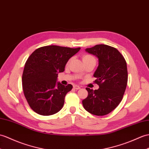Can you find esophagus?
Wrapping results in <instances>:
<instances>
[{
    "label": "esophagus",
    "mask_w": 149,
    "mask_h": 149,
    "mask_svg": "<svg viewBox=\"0 0 149 149\" xmlns=\"http://www.w3.org/2000/svg\"><path fill=\"white\" fill-rule=\"evenodd\" d=\"M80 88H81L79 87V86H77V85H74V89H76V90H78V89H79Z\"/></svg>",
    "instance_id": "obj_1"
}]
</instances>
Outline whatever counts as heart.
<instances>
[{"label":"heart","mask_w":149,"mask_h":149,"mask_svg":"<svg viewBox=\"0 0 149 149\" xmlns=\"http://www.w3.org/2000/svg\"><path fill=\"white\" fill-rule=\"evenodd\" d=\"M95 60V58L92 56L91 55L89 54H84V56H82V60L85 61V60Z\"/></svg>","instance_id":"1"}]
</instances>
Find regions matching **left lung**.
Listing matches in <instances>:
<instances>
[{
    "mask_svg": "<svg viewBox=\"0 0 149 149\" xmlns=\"http://www.w3.org/2000/svg\"><path fill=\"white\" fill-rule=\"evenodd\" d=\"M85 51L98 59V66L93 76L99 88H86L88 96L82 100L86 110L95 116L111 112L121 102L127 82L125 59L116 48L105 44L96 45Z\"/></svg>",
    "mask_w": 149,
    "mask_h": 149,
    "instance_id": "obj_1",
    "label": "left lung"
}]
</instances>
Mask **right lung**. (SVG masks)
Listing matches in <instances>:
<instances>
[{
    "label": "right lung",
    "instance_id": "right-lung-1",
    "mask_svg": "<svg viewBox=\"0 0 149 149\" xmlns=\"http://www.w3.org/2000/svg\"><path fill=\"white\" fill-rule=\"evenodd\" d=\"M81 49L58 46H47L34 51L26 61L22 75L23 90L34 112L51 116L62 109L67 93L72 85L57 82L68 60Z\"/></svg>",
    "mask_w": 149,
    "mask_h": 149
}]
</instances>
